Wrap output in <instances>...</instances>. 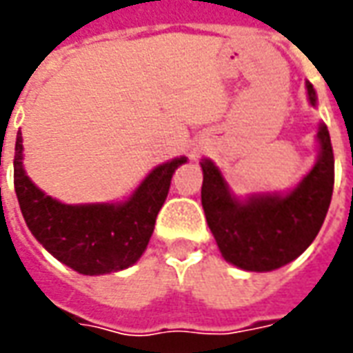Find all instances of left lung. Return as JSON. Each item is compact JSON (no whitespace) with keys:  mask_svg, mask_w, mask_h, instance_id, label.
<instances>
[{"mask_svg":"<svg viewBox=\"0 0 353 353\" xmlns=\"http://www.w3.org/2000/svg\"><path fill=\"white\" fill-rule=\"evenodd\" d=\"M306 90L310 103L316 105L310 83H306ZM318 139L316 166L285 196L259 194L240 202L212 162L200 164L208 227L229 263L253 272L274 270L296 259L318 236L334 185L333 145L325 124L319 126Z\"/></svg>","mask_w":353,"mask_h":353,"instance_id":"1","label":"left lung"}]
</instances>
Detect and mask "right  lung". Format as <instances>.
Returning <instances> with one entry per match:
<instances>
[{
  "label": "right lung",
  "mask_w": 353,
  "mask_h": 353,
  "mask_svg": "<svg viewBox=\"0 0 353 353\" xmlns=\"http://www.w3.org/2000/svg\"><path fill=\"white\" fill-rule=\"evenodd\" d=\"M185 157L161 164L123 204L70 206L39 191L22 168V134L14 145V191L28 229L39 244L81 274L128 268L145 252L170 181Z\"/></svg>",
  "instance_id": "obj_1"
}]
</instances>
